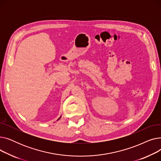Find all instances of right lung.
I'll return each mask as SVG.
<instances>
[{"label":"right lung","mask_w":161,"mask_h":161,"mask_svg":"<svg viewBox=\"0 0 161 161\" xmlns=\"http://www.w3.org/2000/svg\"><path fill=\"white\" fill-rule=\"evenodd\" d=\"M60 118H61V117H59V118H58V119H60Z\"/></svg>","instance_id":"add662e5"}]
</instances>
